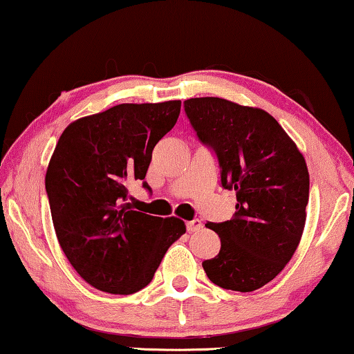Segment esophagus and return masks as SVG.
<instances>
[{
  "mask_svg": "<svg viewBox=\"0 0 354 354\" xmlns=\"http://www.w3.org/2000/svg\"><path fill=\"white\" fill-rule=\"evenodd\" d=\"M186 229L189 234H192V232H197L202 229V223H200V219H192V221H187L186 223Z\"/></svg>",
  "mask_w": 354,
  "mask_h": 354,
  "instance_id": "34e87169",
  "label": "esophagus"
}]
</instances>
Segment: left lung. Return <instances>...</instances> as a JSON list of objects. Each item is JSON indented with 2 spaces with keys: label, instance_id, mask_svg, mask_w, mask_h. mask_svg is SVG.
Masks as SVG:
<instances>
[{
  "label": "left lung",
  "instance_id": "8db88e82",
  "mask_svg": "<svg viewBox=\"0 0 354 354\" xmlns=\"http://www.w3.org/2000/svg\"><path fill=\"white\" fill-rule=\"evenodd\" d=\"M200 143L214 152L221 186L235 191V214L208 223L219 254L203 261L219 288L251 292L272 281L297 250L305 225L310 176L304 156L270 114L229 100L184 102Z\"/></svg>",
  "mask_w": 354,
  "mask_h": 354
}]
</instances>
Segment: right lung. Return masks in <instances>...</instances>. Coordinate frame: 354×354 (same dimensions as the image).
Listing matches in <instances>:
<instances>
[{"instance_id":"right-lung-1","label":"right lung","mask_w":354,"mask_h":354,"mask_svg":"<svg viewBox=\"0 0 354 354\" xmlns=\"http://www.w3.org/2000/svg\"><path fill=\"white\" fill-rule=\"evenodd\" d=\"M179 111V100L118 104L70 124L55 146L46 192L57 239L75 270L100 291L138 292L186 232L181 219L135 211L127 198ZM143 187L149 189L146 181Z\"/></svg>"}]
</instances>
